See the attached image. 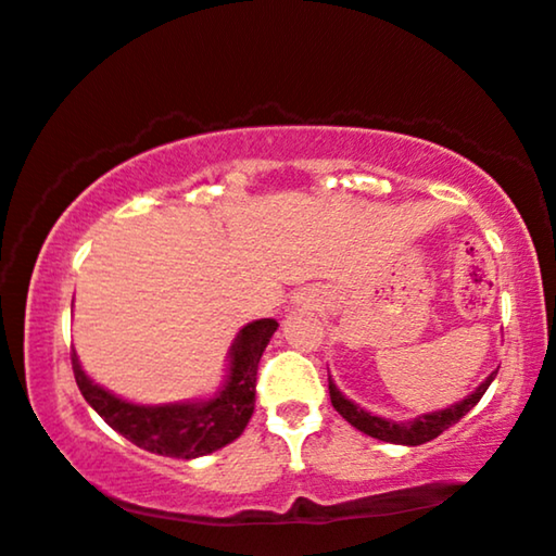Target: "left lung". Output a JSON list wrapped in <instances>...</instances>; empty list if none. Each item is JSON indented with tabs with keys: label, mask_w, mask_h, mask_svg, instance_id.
I'll list each match as a JSON object with an SVG mask.
<instances>
[{
	"label": "left lung",
	"mask_w": 556,
	"mask_h": 556,
	"mask_svg": "<svg viewBox=\"0 0 556 556\" xmlns=\"http://www.w3.org/2000/svg\"><path fill=\"white\" fill-rule=\"evenodd\" d=\"M495 374H498V368H495V371L488 376V379L480 383V387L472 391V394L465 396L463 402L450 404L447 409L419 414V417L404 419V421H394V419L379 417V414L366 412L364 406H358L355 402H351V399L343 396V391L336 387V381L330 379V371H328V389H330L332 406H336V412L348 421V425H353L355 429H361V432L368 434V438H376V440H381V442H391V445L417 447V445H425V442L438 438V434L445 432L447 427L457 425V421H460L465 414H468L472 406L480 402V396H483L485 391H488V387H491V381L495 379Z\"/></svg>",
	"instance_id": "obj_1"
}]
</instances>
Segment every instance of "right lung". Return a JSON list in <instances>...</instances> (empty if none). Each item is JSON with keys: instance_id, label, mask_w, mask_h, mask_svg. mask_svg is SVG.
Segmentation results:
<instances>
[{"instance_id": "1", "label": "right lung", "mask_w": 556, "mask_h": 556, "mask_svg": "<svg viewBox=\"0 0 556 556\" xmlns=\"http://www.w3.org/2000/svg\"><path fill=\"white\" fill-rule=\"evenodd\" d=\"M277 328V320L262 317L236 332L228 348L224 387L208 399L173 404L127 402L88 379L76 351L71 353L73 374L91 409L122 438L147 453L192 460L226 447L247 429L256 402L258 358Z\"/></svg>"}]
</instances>
